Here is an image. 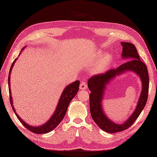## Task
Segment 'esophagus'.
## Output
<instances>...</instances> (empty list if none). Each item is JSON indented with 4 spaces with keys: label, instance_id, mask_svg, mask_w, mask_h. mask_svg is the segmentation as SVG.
Listing matches in <instances>:
<instances>
[{
    "label": "esophagus",
    "instance_id": "obj_1",
    "mask_svg": "<svg viewBox=\"0 0 157 157\" xmlns=\"http://www.w3.org/2000/svg\"><path fill=\"white\" fill-rule=\"evenodd\" d=\"M87 84L86 82H82L81 83H80V86H79V90H86L87 89Z\"/></svg>",
    "mask_w": 157,
    "mask_h": 157
}]
</instances>
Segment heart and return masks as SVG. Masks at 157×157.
<instances>
[{
    "instance_id": "1",
    "label": "heart",
    "mask_w": 157,
    "mask_h": 157,
    "mask_svg": "<svg viewBox=\"0 0 157 157\" xmlns=\"http://www.w3.org/2000/svg\"><path fill=\"white\" fill-rule=\"evenodd\" d=\"M103 53L101 52H99L97 55V58L101 57ZM112 62V56L109 54H106L104 55L103 57L99 60L98 65L96 66L94 69V72L95 73H102L105 71L107 68L110 66V64Z\"/></svg>"
}]
</instances>
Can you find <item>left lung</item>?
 Instances as JSON below:
<instances>
[{
    "instance_id": "left-lung-1",
    "label": "left lung",
    "mask_w": 157,
    "mask_h": 157,
    "mask_svg": "<svg viewBox=\"0 0 157 157\" xmlns=\"http://www.w3.org/2000/svg\"><path fill=\"white\" fill-rule=\"evenodd\" d=\"M121 44L123 46L121 57L129 61L116 69H111L106 71L105 74L92 76L87 82L88 88L91 91L90 107L91 117L100 128L109 133L127 129L133 124L146 105L148 94L149 78L146 65L140 59L134 44L124 42H121ZM127 71L134 72L139 76L142 82V90L134 113L124 123L117 124L112 122L105 115L102 107V102L107 84L116 76Z\"/></svg>"
}]
</instances>
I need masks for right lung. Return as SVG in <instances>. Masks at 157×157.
Returning <instances> with one entry per match:
<instances>
[{
  "instance_id": "obj_1",
  "label": "right lung",
  "mask_w": 157,
  "mask_h": 157,
  "mask_svg": "<svg viewBox=\"0 0 157 157\" xmlns=\"http://www.w3.org/2000/svg\"><path fill=\"white\" fill-rule=\"evenodd\" d=\"M24 48H25V47ZM21 53H20V54H21ZM17 58L15 59L13 64H12L10 72H9V94H10V102L11 104V106L13 107V109L15 113V115H17L18 120L21 122V123L23 124V125L27 128V129H29V131H32L36 134L47 133V132H49L52 130H54L63 119L64 116H65L67 112L68 105H69L70 101L73 99V98L75 97V95L77 94L78 91L79 90V80L75 81L73 83H70V85L67 86L65 87V89L63 90L62 94H61V96H60V98L58 101V105L56 108L55 111L51 116V117L47 121V122H46L43 124H41V125H39L37 127L31 126L30 124L24 121L19 117L17 113V112H16V110L13 106V98H12V95H11L10 80V74L12 71V68L13 67L14 64L15 62L17 61Z\"/></svg>"
}]
</instances>
